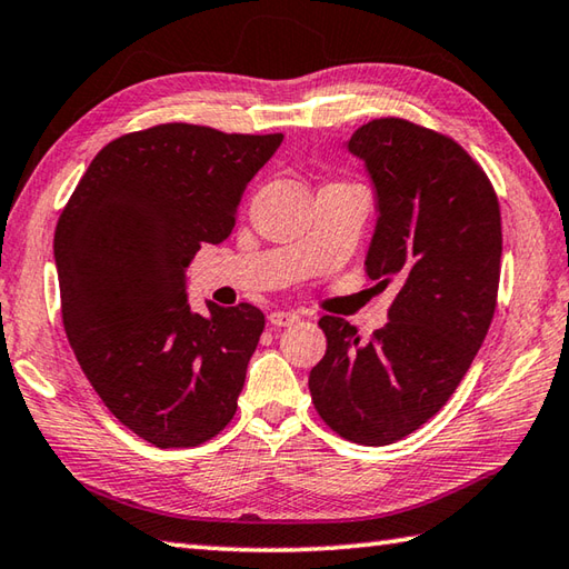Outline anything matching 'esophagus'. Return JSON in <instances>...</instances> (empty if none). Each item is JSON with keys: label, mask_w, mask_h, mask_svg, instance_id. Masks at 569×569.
Masks as SVG:
<instances>
[{"label": "esophagus", "mask_w": 569, "mask_h": 569, "mask_svg": "<svg viewBox=\"0 0 569 569\" xmlns=\"http://www.w3.org/2000/svg\"><path fill=\"white\" fill-rule=\"evenodd\" d=\"M298 318L301 316L293 311H273L271 316H268V323H271L273 328H286V326H293Z\"/></svg>", "instance_id": "esophagus-1"}]
</instances>
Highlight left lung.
<instances>
[{"label": "left lung", "instance_id": "left-lung-1", "mask_svg": "<svg viewBox=\"0 0 569 569\" xmlns=\"http://www.w3.org/2000/svg\"><path fill=\"white\" fill-rule=\"evenodd\" d=\"M346 147L376 189L366 273L398 293L370 340L343 318L318 320L328 348L308 388L340 438L390 446L446 406L488 336L500 283V203L460 143L412 121L373 119Z\"/></svg>", "mask_w": 569, "mask_h": 569}]
</instances>
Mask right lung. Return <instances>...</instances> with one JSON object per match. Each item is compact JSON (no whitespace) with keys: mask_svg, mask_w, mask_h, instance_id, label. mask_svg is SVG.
Here are the masks:
<instances>
[{"mask_svg":"<svg viewBox=\"0 0 569 569\" xmlns=\"http://www.w3.org/2000/svg\"><path fill=\"white\" fill-rule=\"evenodd\" d=\"M283 133L196 123L113 139L89 163L54 231L61 318L99 398L157 448H193L229 426L263 333L251 303L193 313L186 268L236 226L246 186Z\"/></svg>","mask_w":569,"mask_h":569,"instance_id":"right-lung-1","label":"right lung"}]
</instances>
